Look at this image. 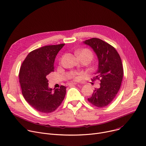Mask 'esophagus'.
<instances>
[{
	"mask_svg": "<svg viewBox=\"0 0 146 146\" xmlns=\"http://www.w3.org/2000/svg\"><path fill=\"white\" fill-rule=\"evenodd\" d=\"M76 85V83H67V86H72V85Z\"/></svg>",
	"mask_w": 146,
	"mask_h": 146,
	"instance_id": "1",
	"label": "esophagus"
}]
</instances>
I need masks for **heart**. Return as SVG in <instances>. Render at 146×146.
<instances>
[{
    "label": "heart",
    "instance_id": "obj_1",
    "mask_svg": "<svg viewBox=\"0 0 146 146\" xmlns=\"http://www.w3.org/2000/svg\"><path fill=\"white\" fill-rule=\"evenodd\" d=\"M75 54L79 58H81L82 57H88L91 60L93 57V54H92V53L91 52V51L89 50V49H87V48H84V49L78 50L75 52ZM82 73H81V72H76V73L72 74L71 77L73 79H74L75 80H78L80 79V78L82 76Z\"/></svg>",
    "mask_w": 146,
    "mask_h": 146
}]
</instances>
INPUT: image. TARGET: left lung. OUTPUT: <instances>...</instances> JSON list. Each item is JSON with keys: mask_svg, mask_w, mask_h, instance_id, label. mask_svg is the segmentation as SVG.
I'll return each instance as SVG.
<instances>
[{"mask_svg": "<svg viewBox=\"0 0 146 146\" xmlns=\"http://www.w3.org/2000/svg\"><path fill=\"white\" fill-rule=\"evenodd\" d=\"M84 43L92 48L99 61L96 76L92 80L100 81V87L94 89L88 100L96 107H104L114 99L120 89L123 75L122 61L114 47L99 38L86 40Z\"/></svg>", "mask_w": 146, "mask_h": 146, "instance_id": "8db88e82", "label": "left lung"}]
</instances>
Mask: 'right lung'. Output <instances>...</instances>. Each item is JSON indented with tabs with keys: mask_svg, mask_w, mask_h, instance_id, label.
Instances as JSON below:
<instances>
[{
	"mask_svg": "<svg viewBox=\"0 0 146 146\" xmlns=\"http://www.w3.org/2000/svg\"><path fill=\"white\" fill-rule=\"evenodd\" d=\"M64 44L45 46L32 51L21 65L19 79L22 94L27 103L40 112L55 111L66 96V86L52 91L46 78L54 71L55 58Z\"/></svg>",
	"mask_w": 146,
	"mask_h": 146,
	"instance_id": "add662e5",
	"label": "right lung"
}]
</instances>
